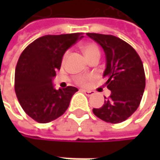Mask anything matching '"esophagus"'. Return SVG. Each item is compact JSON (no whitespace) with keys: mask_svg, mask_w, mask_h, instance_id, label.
<instances>
[{"mask_svg":"<svg viewBox=\"0 0 160 160\" xmlns=\"http://www.w3.org/2000/svg\"><path fill=\"white\" fill-rule=\"evenodd\" d=\"M81 92H84L87 96H91V95H92V94L94 93L93 92H92V91H87V90H81Z\"/></svg>","mask_w":160,"mask_h":160,"instance_id":"1","label":"esophagus"}]
</instances>
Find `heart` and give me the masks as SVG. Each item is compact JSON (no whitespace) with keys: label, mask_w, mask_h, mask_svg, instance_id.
I'll return each instance as SVG.
<instances>
[{"label":"heart","mask_w":160,"mask_h":160,"mask_svg":"<svg viewBox=\"0 0 160 160\" xmlns=\"http://www.w3.org/2000/svg\"><path fill=\"white\" fill-rule=\"evenodd\" d=\"M81 50L82 52H84L85 56L87 57L88 60L93 58V57H100V49L98 47V45L95 43V42H85L81 45ZM68 55V52H66L64 54V57L63 59L65 60L66 57ZM77 82L79 84H85L86 83V78L84 77H79L77 79Z\"/></svg>","instance_id":"obj_1"}]
</instances>
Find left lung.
Segmentation results:
<instances>
[{
	"label": "left lung",
	"instance_id": "obj_1",
	"mask_svg": "<svg viewBox=\"0 0 160 160\" xmlns=\"http://www.w3.org/2000/svg\"><path fill=\"white\" fill-rule=\"evenodd\" d=\"M87 36L105 51L104 78L111 91L110 96L105 97V105L92 112L106 122L120 123L136 111L141 103L145 87L143 62L134 49L118 37L98 33H87Z\"/></svg>",
	"mask_w": 160,
	"mask_h": 160
}]
</instances>
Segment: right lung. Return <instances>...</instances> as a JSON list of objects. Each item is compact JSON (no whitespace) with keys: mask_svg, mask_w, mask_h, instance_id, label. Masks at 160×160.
<instances>
[{"mask_svg":"<svg viewBox=\"0 0 160 160\" xmlns=\"http://www.w3.org/2000/svg\"><path fill=\"white\" fill-rule=\"evenodd\" d=\"M82 34L45 35L28 45L20 54L15 91L23 110L35 121L47 123L62 116L78 92L73 86L55 90L52 80L60 69L64 53L83 37Z\"/></svg>","mask_w":160,"mask_h":160,"instance_id":"obj_1","label":"right lung"}]
</instances>
